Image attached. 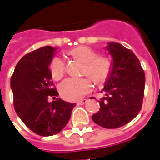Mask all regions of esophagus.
I'll return each mask as SVG.
<instances>
[{"mask_svg":"<svg viewBox=\"0 0 160 160\" xmlns=\"http://www.w3.org/2000/svg\"><path fill=\"white\" fill-rule=\"evenodd\" d=\"M87 102V99H81V100L78 101V102H77V104H86Z\"/></svg>","mask_w":160,"mask_h":160,"instance_id":"obj_1","label":"esophagus"}]
</instances>
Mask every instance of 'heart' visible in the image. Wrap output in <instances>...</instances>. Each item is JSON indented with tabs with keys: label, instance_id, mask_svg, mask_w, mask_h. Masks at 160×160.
<instances>
[{
	"label": "heart",
	"instance_id": "heart-1",
	"mask_svg": "<svg viewBox=\"0 0 160 160\" xmlns=\"http://www.w3.org/2000/svg\"><path fill=\"white\" fill-rule=\"evenodd\" d=\"M74 59L84 63L83 74L90 77L96 85H102L111 76L113 64L109 56L98 55V52L88 46H78L68 50ZM51 76L59 80L65 73V62L62 57L56 56L49 63ZM92 83L89 78H68L60 85V92L68 100H79L91 92Z\"/></svg>",
	"mask_w": 160,
	"mask_h": 160
}]
</instances>
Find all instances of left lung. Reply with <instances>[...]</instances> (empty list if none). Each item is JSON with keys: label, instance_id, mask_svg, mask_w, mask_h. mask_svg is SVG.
Returning a JSON list of instances; mask_svg holds the SVG:
<instances>
[{"label": "left lung", "instance_id": "8db88e82", "mask_svg": "<svg viewBox=\"0 0 160 160\" xmlns=\"http://www.w3.org/2000/svg\"><path fill=\"white\" fill-rule=\"evenodd\" d=\"M106 49L113 57V68L103 89L106 97L99 101V111L92 118L101 127L117 128L129 122L141 111L146 79L132 50L118 42H109Z\"/></svg>", "mask_w": 160, "mask_h": 160}]
</instances>
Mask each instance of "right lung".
<instances>
[{"label":"right lung","mask_w":160,"mask_h":160,"mask_svg":"<svg viewBox=\"0 0 160 160\" xmlns=\"http://www.w3.org/2000/svg\"><path fill=\"white\" fill-rule=\"evenodd\" d=\"M55 49L45 46L26 54L17 63L11 77L13 106L26 126L41 136H50L65 127L75 106L60 98L51 80L49 65Z\"/></svg>","instance_id":"add662e5"}]
</instances>
